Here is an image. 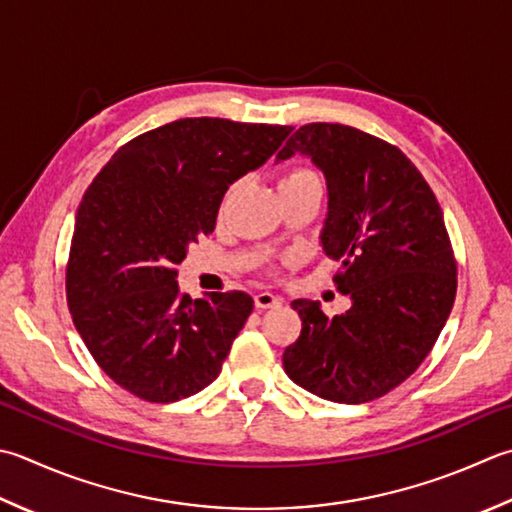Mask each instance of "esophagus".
Segmentation results:
<instances>
[{
	"instance_id": "esophagus-1",
	"label": "esophagus",
	"mask_w": 512,
	"mask_h": 512,
	"mask_svg": "<svg viewBox=\"0 0 512 512\" xmlns=\"http://www.w3.org/2000/svg\"><path fill=\"white\" fill-rule=\"evenodd\" d=\"M279 304H282V299H279V297L273 295V293H257V295H255V308H259V310L275 308V306H279Z\"/></svg>"
}]
</instances>
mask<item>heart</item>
<instances>
[{"instance_id":"obj_1","label":"heart","mask_w":512,"mask_h":512,"mask_svg":"<svg viewBox=\"0 0 512 512\" xmlns=\"http://www.w3.org/2000/svg\"><path fill=\"white\" fill-rule=\"evenodd\" d=\"M299 179H317V175L313 173V170H308V168H297V170H290L284 182H299Z\"/></svg>"}]
</instances>
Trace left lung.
Returning <instances> with one entry per match:
<instances>
[{
  "label": "left lung",
  "mask_w": 512,
  "mask_h": 512,
  "mask_svg": "<svg viewBox=\"0 0 512 512\" xmlns=\"http://www.w3.org/2000/svg\"><path fill=\"white\" fill-rule=\"evenodd\" d=\"M310 157L326 177L322 246L342 262V315L295 299L302 319L284 350L295 384L328 402L364 404L408 379L428 357L457 293V262L437 197L397 146L344 124L295 130L277 159Z\"/></svg>",
  "instance_id": "1"
}]
</instances>
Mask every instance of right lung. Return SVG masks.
Here are the masks:
<instances>
[{"instance_id":"add662e5","label":"right lung","mask_w":512,"mask_h":512,"mask_svg":"<svg viewBox=\"0 0 512 512\" xmlns=\"http://www.w3.org/2000/svg\"><path fill=\"white\" fill-rule=\"evenodd\" d=\"M293 126L186 117L130 139L77 208L66 299L97 366L139 399L177 402L215 382L253 313L242 290L179 295L175 266L213 233L228 186Z\"/></svg>"}]
</instances>
